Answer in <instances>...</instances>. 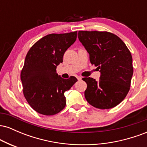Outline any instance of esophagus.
Listing matches in <instances>:
<instances>
[{
	"label": "esophagus",
	"instance_id": "obj_1",
	"mask_svg": "<svg viewBox=\"0 0 147 147\" xmlns=\"http://www.w3.org/2000/svg\"><path fill=\"white\" fill-rule=\"evenodd\" d=\"M77 79H78V80H81V79H82V77H81L80 76H77Z\"/></svg>",
	"mask_w": 147,
	"mask_h": 147
}]
</instances>
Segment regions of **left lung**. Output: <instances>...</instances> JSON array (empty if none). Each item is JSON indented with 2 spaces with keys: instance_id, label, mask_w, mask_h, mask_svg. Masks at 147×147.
<instances>
[{
  "instance_id": "left-lung-1",
  "label": "left lung",
  "mask_w": 147,
  "mask_h": 147,
  "mask_svg": "<svg viewBox=\"0 0 147 147\" xmlns=\"http://www.w3.org/2000/svg\"><path fill=\"white\" fill-rule=\"evenodd\" d=\"M78 38L90 55V61L99 68V81L82 79L87 84V102L100 109L113 108L124 100L133 73L131 54L120 38L109 32L79 31Z\"/></svg>"
}]
</instances>
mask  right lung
<instances>
[{
	"label": "right lung",
	"mask_w": 147,
	"mask_h": 147,
	"mask_svg": "<svg viewBox=\"0 0 147 147\" xmlns=\"http://www.w3.org/2000/svg\"><path fill=\"white\" fill-rule=\"evenodd\" d=\"M77 32L50 34L34 44L25 57L21 72L23 91L27 102L38 113L53 115L65 106L64 92L77 82L75 77L61 78L57 66L77 38Z\"/></svg>",
	"instance_id": "obj_1"
}]
</instances>
